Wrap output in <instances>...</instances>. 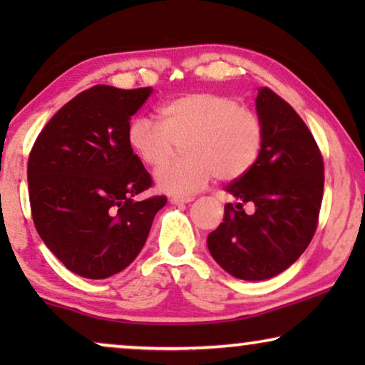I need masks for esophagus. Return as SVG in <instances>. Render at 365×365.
Wrapping results in <instances>:
<instances>
[{
    "label": "esophagus",
    "instance_id": "esophagus-1",
    "mask_svg": "<svg viewBox=\"0 0 365 365\" xmlns=\"http://www.w3.org/2000/svg\"><path fill=\"white\" fill-rule=\"evenodd\" d=\"M191 201H194L192 196H173L171 197L173 204H186V202H191Z\"/></svg>",
    "mask_w": 365,
    "mask_h": 365
}]
</instances>
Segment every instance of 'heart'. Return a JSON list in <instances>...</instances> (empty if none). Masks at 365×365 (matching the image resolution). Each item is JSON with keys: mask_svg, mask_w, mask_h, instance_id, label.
<instances>
[{"mask_svg": "<svg viewBox=\"0 0 365 365\" xmlns=\"http://www.w3.org/2000/svg\"><path fill=\"white\" fill-rule=\"evenodd\" d=\"M159 123L134 118L128 143L144 164L159 168L184 143L185 158L156 171V182L171 194H192L216 176L232 181L261 156L264 124L259 114L234 98L197 91L163 104Z\"/></svg>", "mask_w": 365, "mask_h": 365, "instance_id": "obj_1", "label": "heart"}]
</instances>
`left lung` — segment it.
<instances>
[{
	"label": "left lung",
	"instance_id": "obj_1",
	"mask_svg": "<svg viewBox=\"0 0 365 365\" xmlns=\"http://www.w3.org/2000/svg\"><path fill=\"white\" fill-rule=\"evenodd\" d=\"M264 144L256 164L226 191L236 201L207 236L211 256L242 281L277 276L312 241L324 194V159L312 133L272 89L259 88Z\"/></svg>",
	"mask_w": 365,
	"mask_h": 365
}]
</instances>
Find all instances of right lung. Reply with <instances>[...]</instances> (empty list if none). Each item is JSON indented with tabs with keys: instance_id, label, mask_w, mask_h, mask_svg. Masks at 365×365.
Wrapping results in <instances>:
<instances>
[{
	"instance_id": "obj_1",
	"label": "right lung",
	"mask_w": 365,
	"mask_h": 365,
	"mask_svg": "<svg viewBox=\"0 0 365 365\" xmlns=\"http://www.w3.org/2000/svg\"><path fill=\"white\" fill-rule=\"evenodd\" d=\"M151 88L106 84L79 93L38 134L28 159L34 227L69 271L106 279L146 242L166 196L136 201L153 178L128 143L129 119Z\"/></svg>"
}]
</instances>
